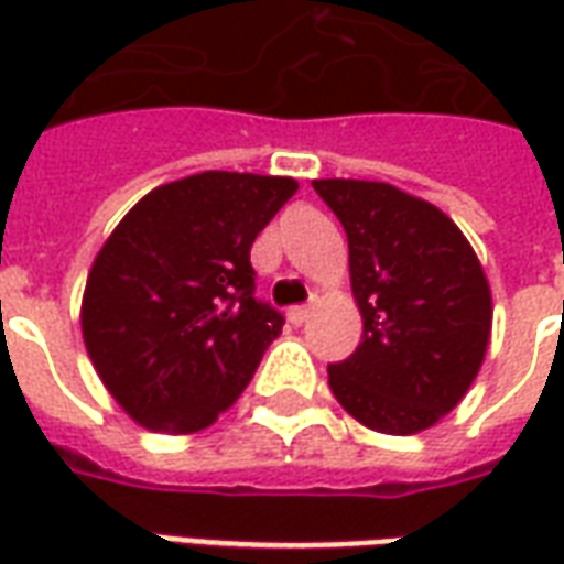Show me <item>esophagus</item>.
Wrapping results in <instances>:
<instances>
[{"label": "esophagus", "instance_id": "esophagus-1", "mask_svg": "<svg viewBox=\"0 0 564 564\" xmlns=\"http://www.w3.org/2000/svg\"><path fill=\"white\" fill-rule=\"evenodd\" d=\"M307 317H311V305H295L286 311V319H290L293 326H302V323H307Z\"/></svg>", "mask_w": 564, "mask_h": 564}]
</instances>
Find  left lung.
I'll return each instance as SVG.
<instances>
[{"instance_id": "1", "label": "left lung", "mask_w": 564, "mask_h": 564, "mask_svg": "<svg viewBox=\"0 0 564 564\" xmlns=\"http://www.w3.org/2000/svg\"><path fill=\"white\" fill-rule=\"evenodd\" d=\"M350 247L362 341L329 366L347 414L383 435H416L447 416L484 366L492 293L447 214L380 181H314Z\"/></svg>"}]
</instances>
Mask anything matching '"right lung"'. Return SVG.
Returning <instances> with one entry per match:
<instances>
[{
    "label": "right lung",
    "instance_id": "obj_1",
    "mask_svg": "<svg viewBox=\"0 0 564 564\" xmlns=\"http://www.w3.org/2000/svg\"><path fill=\"white\" fill-rule=\"evenodd\" d=\"M293 177L202 172L150 189L93 259L80 332L105 390L135 423L193 435L217 423L283 329L259 302L250 247Z\"/></svg>",
    "mask_w": 564,
    "mask_h": 564
}]
</instances>
